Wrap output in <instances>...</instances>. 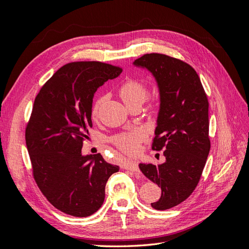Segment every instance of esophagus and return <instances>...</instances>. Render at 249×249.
<instances>
[{
	"label": "esophagus",
	"mask_w": 249,
	"mask_h": 249,
	"mask_svg": "<svg viewBox=\"0 0 249 249\" xmlns=\"http://www.w3.org/2000/svg\"><path fill=\"white\" fill-rule=\"evenodd\" d=\"M124 168L125 170H130L133 172H139V167H138V164L136 162H126L124 165Z\"/></svg>",
	"instance_id": "esophagus-1"
}]
</instances>
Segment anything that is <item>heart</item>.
I'll list each match as a JSON object with an SVG mask.
<instances>
[{
  "instance_id": "1",
  "label": "heart",
  "mask_w": 249,
  "mask_h": 249,
  "mask_svg": "<svg viewBox=\"0 0 249 249\" xmlns=\"http://www.w3.org/2000/svg\"><path fill=\"white\" fill-rule=\"evenodd\" d=\"M147 94L148 92L146 85L138 80H127L119 87V95L127 107H131L136 104L142 105L145 102ZM102 103L103 97H100V99H97L94 102L91 109V114L93 118H96L97 115H99ZM147 135L148 133L144 127L134 126L123 133L115 135L113 137V143L122 152L127 155H135L138 153L140 143L147 138Z\"/></svg>"
}]
</instances>
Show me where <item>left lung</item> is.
<instances>
[{"instance_id": "obj_1", "label": "left lung", "mask_w": 249, "mask_h": 249, "mask_svg": "<svg viewBox=\"0 0 249 249\" xmlns=\"http://www.w3.org/2000/svg\"><path fill=\"white\" fill-rule=\"evenodd\" d=\"M134 65L155 77L160 110L152 148L164 149L163 164H139L148 179L161 187L160 199L150 205L167 210L179 205L196 188L211 148L209 102L198 74L191 65L167 55L145 54Z\"/></svg>"}]
</instances>
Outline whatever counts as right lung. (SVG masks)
I'll return each mask as SVG.
<instances>
[{"label": "right lung", "mask_w": 249, "mask_h": 249, "mask_svg": "<svg viewBox=\"0 0 249 249\" xmlns=\"http://www.w3.org/2000/svg\"><path fill=\"white\" fill-rule=\"evenodd\" d=\"M122 71L99 61L67 63L35 97L26 126L33 177L47 199L65 214L95 213L104 202L108 178L119 170L101 154L83 156L82 147L92 127L95 91Z\"/></svg>", "instance_id": "1"}]
</instances>
